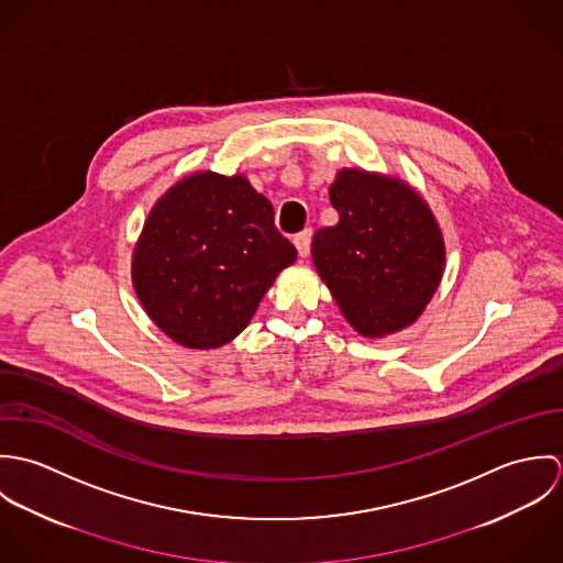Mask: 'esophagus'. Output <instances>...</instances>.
Masks as SVG:
<instances>
[{"label": "esophagus", "instance_id": "34e87169", "mask_svg": "<svg viewBox=\"0 0 563 563\" xmlns=\"http://www.w3.org/2000/svg\"><path fill=\"white\" fill-rule=\"evenodd\" d=\"M295 246H297V251H299V255L301 257H308V253H310V244H312V230H303V232H299L295 239Z\"/></svg>", "mask_w": 563, "mask_h": 563}]
</instances>
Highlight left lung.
<instances>
[{
	"label": "left lung",
	"mask_w": 563,
	"mask_h": 563,
	"mask_svg": "<svg viewBox=\"0 0 563 563\" xmlns=\"http://www.w3.org/2000/svg\"><path fill=\"white\" fill-rule=\"evenodd\" d=\"M340 219L312 257L342 314L364 335L411 324L444 273V242L427 203L399 179L344 168L329 188Z\"/></svg>",
	"instance_id": "8db88e82"
}]
</instances>
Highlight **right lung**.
<instances>
[{
  "label": "right lung",
  "mask_w": 563,
  "mask_h": 563,
  "mask_svg": "<svg viewBox=\"0 0 563 563\" xmlns=\"http://www.w3.org/2000/svg\"><path fill=\"white\" fill-rule=\"evenodd\" d=\"M297 249L271 201L242 177L212 170L177 181L154 206L134 249V290L175 342L214 349L249 324Z\"/></svg>",
  "instance_id": "1"
}]
</instances>
